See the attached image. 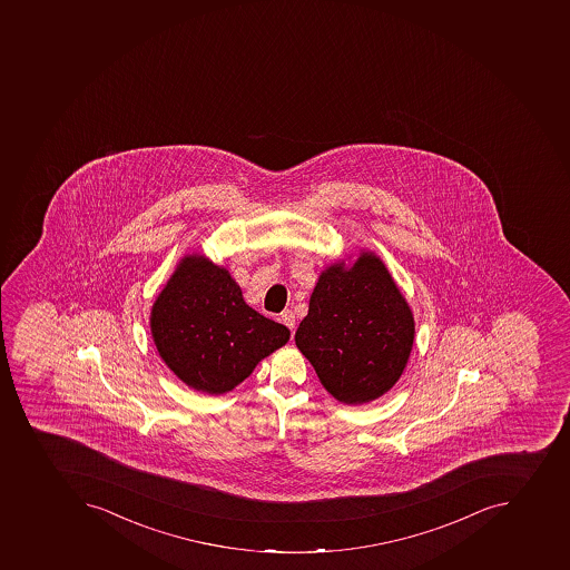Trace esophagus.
I'll list each match as a JSON object with an SVG mask.
<instances>
[{
    "mask_svg": "<svg viewBox=\"0 0 570 570\" xmlns=\"http://www.w3.org/2000/svg\"><path fill=\"white\" fill-rule=\"evenodd\" d=\"M279 318H282V323L294 333V327H296V315H294V312H292V309H285V312H282V317Z\"/></svg>",
    "mask_w": 570,
    "mask_h": 570,
    "instance_id": "obj_1",
    "label": "esophagus"
}]
</instances>
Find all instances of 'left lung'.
<instances>
[{
  "label": "left lung",
  "mask_w": 570,
  "mask_h": 570,
  "mask_svg": "<svg viewBox=\"0 0 570 570\" xmlns=\"http://www.w3.org/2000/svg\"><path fill=\"white\" fill-rule=\"evenodd\" d=\"M415 338L412 309L380 256L360 253L318 276L296 345L336 401L363 404L391 391Z\"/></svg>",
  "instance_id": "8db88e82"
}]
</instances>
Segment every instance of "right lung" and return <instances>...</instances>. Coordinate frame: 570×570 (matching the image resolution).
Masks as SVG:
<instances>
[{"instance_id":"add662e5","label":"right lung","mask_w":570,"mask_h":570,"mask_svg":"<svg viewBox=\"0 0 570 570\" xmlns=\"http://www.w3.org/2000/svg\"><path fill=\"white\" fill-rule=\"evenodd\" d=\"M153 342L167 367L194 391L220 395L287 344V326L246 305L225 267L187 255L153 303Z\"/></svg>"}]
</instances>
